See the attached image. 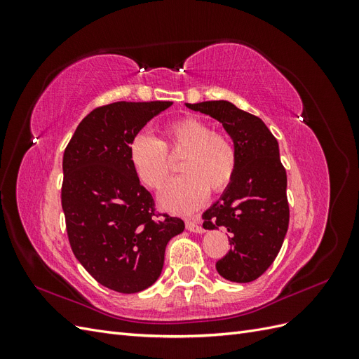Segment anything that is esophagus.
Instances as JSON below:
<instances>
[{
	"instance_id": "obj_1",
	"label": "esophagus",
	"mask_w": 359,
	"mask_h": 359,
	"mask_svg": "<svg viewBox=\"0 0 359 359\" xmlns=\"http://www.w3.org/2000/svg\"><path fill=\"white\" fill-rule=\"evenodd\" d=\"M186 227L190 231V232H198V233H202L203 229L202 226L199 224V220L194 219V220H186Z\"/></svg>"
}]
</instances>
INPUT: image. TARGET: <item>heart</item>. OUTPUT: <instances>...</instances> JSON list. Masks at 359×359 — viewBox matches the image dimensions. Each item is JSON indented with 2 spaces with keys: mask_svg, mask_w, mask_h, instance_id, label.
I'll use <instances>...</instances> for the list:
<instances>
[{
  "mask_svg": "<svg viewBox=\"0 0 359 359\" xmlns=\"http://www.w3.org/2000/svg\"><path fill=\"white\" fill-rule=\"evenodd\" d=\"M182 158L184 177L161 194L166 208L191 211L211 193L224 191L236 170V149L231 137L214 132L201 118H182L163 128L161 140L137 135L128 147V157L137 178L160 191L172 181L175 168L169 158Z\"/></svg>",
  "mask_w": 359,
  "mask_h": 359,
  "instance_id": "obj_1",
  "label": "heart"
}]
</instances>
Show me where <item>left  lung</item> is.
<instances>
[{
    "label": "left lung",
    "mask_w": 359,
    "mask_h": 359,
    "mask_svg": "<svg viewBox=\"0 0 359 359\" xmlns=\"http://www.w3.org/2000/svg\"><path fill=\"white\" fill-rule=\"evenodd\" d=\"M186 106L220 121L233 140L235 177L202 220L205 229L226 227L231 233L229 253L215 264L219 274L248 283L274 262L289 226L287 177L278 142L262 119L226 100Z\"/></svg>",
    "instance_id": "8db88e82"
}]
</instances>
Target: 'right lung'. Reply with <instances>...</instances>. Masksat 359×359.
Returning <instances> with one entry per match:
<instances>
[{
	"mask_svg": "<svg viewBox=\"0 0 359 359\" xmlns=\"http://www.w3.org/2000/svg\"><path fill=\"white\" fill-rule=\"evenodd\" d=\"M172 102L95 107L62 157L61 205L73 255L107 289L136 293L156 283L172 236L184 222L157 212L128 157L132 139Z\"/></svg>",
	"mask_w": 359,
	"mask_h": 359,
	"instance_id": "1",
	"label": "right lung"
}]
</instances>
